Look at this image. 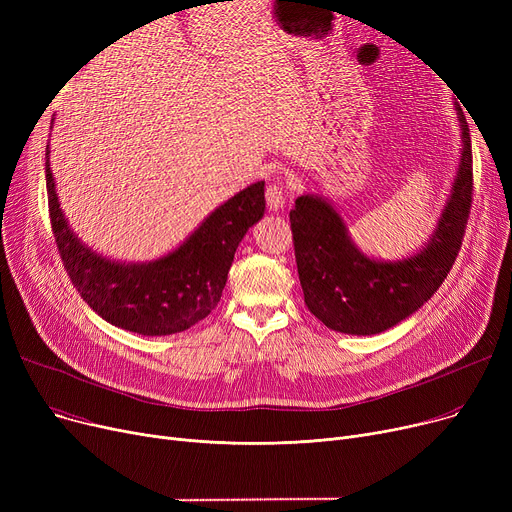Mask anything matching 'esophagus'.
<instances>
[{
    "instance_id": "34e87169",
    "label": "esophagus",
    "mask_w": 512,
    "mask_h": 512,
    "mask_svg": "<svg viewBox=\"0 0 512 512\" xmlns=\"http://www.w3.org/2000/svg\"><path fill=\"white\" fill-rule=\"evenodd\" d=\"M286 184L282 180H274L270 186L265 188V199H267V207L272 211H278L284 207V197H286Z\"/></svg>"
}]
</instances>
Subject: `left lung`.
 <instances>
[{
  "instance_id": "obj_1",
  "label": "left lung",
  "mask_w": 512,
  "mask_h": 512,
  "mask_svg": "<svg viewBox=\"0 0 512 512\" xmlns=\"http://www.w3.org/2000/svg\"><path fill=\"white\" fill-rule=\"evenodd\" d=\"M456 112L463 130L459 174L434 238L415 257L396 263L367 259L348 240L328 201L311 195L294 201L290 230L305 305L330 330L380 334L432 299L452 270L473 203L471 134L461 105Z\"/></svg>"
}]
</instances>
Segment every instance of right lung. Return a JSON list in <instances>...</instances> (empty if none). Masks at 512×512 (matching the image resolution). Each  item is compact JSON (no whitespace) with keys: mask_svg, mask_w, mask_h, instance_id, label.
<instances>
[{"mask_svg":"<svg viewBox=\"0 0 512 512\" xmlns=\"http://www.w3.org/2000/svg\"><path fill=\"white\" fill-rule=\"evenodd\" d=\"M45 180L51 232L68 278L97 315L143 336L184 332L215 309L238 242L265 209V182H255L215 209L168 257L124 265L99 257L70 232L49 161H45Z\"/></svg>","mask_w":512,"mask_h":512,"instance_id":"right-lung-1","label":"right lung"}]
</instances>
